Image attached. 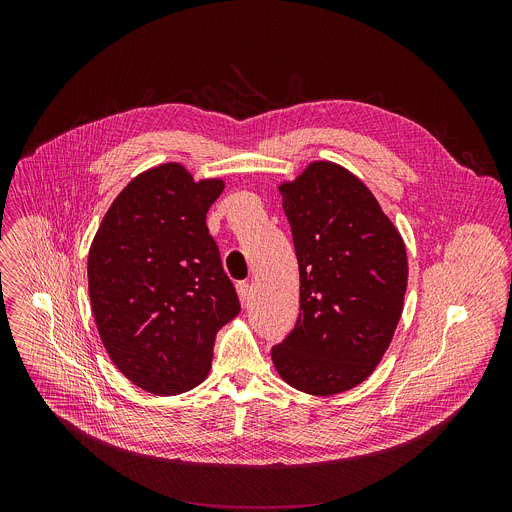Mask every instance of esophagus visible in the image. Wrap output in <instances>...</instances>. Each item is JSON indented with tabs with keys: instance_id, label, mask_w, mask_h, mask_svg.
Listing matches in <instances>:
<instances>
[{
	"instance_id": "esophagus-1",
	"label": "esophagus",
	"mask_w": 512,
	"mask_h": 512,
	"mask_svg": "<svg viewBox=\"0 0 512 512\" xmlns=\"http://www.w3.org/2000/svg\"><path fill=\"white\" fill-rule=\"evenodd\" d=\"M237 294H239L241 304H243V306H247V304H249V300H251V285H249L247 281L237 283Z\"/></svg>"
}]
</instances>
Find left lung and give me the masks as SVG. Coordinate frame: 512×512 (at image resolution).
Segmentation results:
<instances>
[{"label":"left lung","mask_w":512,"mask_h":512,"mask_svg":"<svg viewBox=\"0 0 512 512\" xmlns=\"http://www.w3.org/2000/svg\"><path fill=\"white\" fill-rule=\"evenodd\" d=\"M300 267V316L271 358L298 391L328 397L367 381L403 312L407 251L373 192L318 160L279 184Z\"/></svg>","instance_id":"obj_1"}]
</instances>
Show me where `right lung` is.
I'll return each mask as SVG.
<instances>
[{"mask_svg":"<svg viewBox=\"0 0 512 512\" xmlns=\"http://www.w3.org/2000/svg\"><path fill=\"white\" fill-rule=\"evenodd\" d=\"M225 180H194L178 162L137 174L89 249V296L103 346L139 389L168 397L200 385L214 336L241 306L206 212Z\"/></svg>","mask_w":512,"mask_h":512,"instance_id":"1","label":"right lung"}]
</instances>
